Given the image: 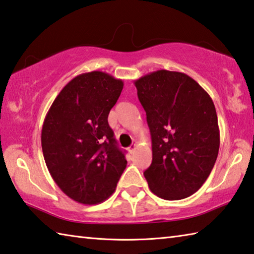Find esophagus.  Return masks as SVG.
Segmentation results:
<instances>
[{
	"instance_id": "esophagus-1",
	"label": "esophagus",
	"mask_w": 254,
	"mask_h": 254,
	"mask_svg": "<svg viewBox=\"0 0 254 254\" xmlns=\"http://www.w3.org/2000/svg\"><path fill=\"white\" fill-rule=\"evenodd\" d=\"M135 149H136V145H135V144H132L130 147H128V152H130V153L132 154L133 152L135 151Z\"/></svg>"
}]
</instances>
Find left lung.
Here are the masks:
<instances>
[{"label":"left lung","instance_id":"8db88e82","mask_svg":"<svg viewBox=\"0 0 254 254\" xmlns=\"http://www.w3.org/2000/svg\"><path fill=\"white\" fill-rule=\"evenodd\" d=\"M134 84L151 133L152 163L144 171L150 190L164 200L192 195L218 158L220 131L213 101L181 72L159 70Z\"/></svg>","mask_w":254,"mask_h":254}]
</instances>
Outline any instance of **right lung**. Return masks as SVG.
I'll use <instances>...</instances> for the list:
<instances>
[{
  "label": "right lung",
  "mask_w": 254,
  "mask_h": 254,
  "mask_svg": "<svg viewBox=\"0 0 254 254\" xmlns=\"http://www.w3.org/2000/svg\"><path fill=\"white\" fill-rule=\"evenodd\" d=\"M123 81L83 73L63 87L44 119L41 143L51 177L82 204H98L115 191L127 160L108 123Z\"/></svg>",
  "instance_id": "1"
}]
</instances>
